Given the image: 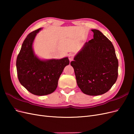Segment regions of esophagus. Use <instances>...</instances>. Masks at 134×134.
Returning <instances> with one entry per match:
<instances>
[{
	"instance_id": "esophagus-1",
	"label": "esophagus",
	"mask_w": 134,
	"mask_h": 134,
	"mask_svg": "<svg viewBox=\"0 0 134 134\" xmlns=\"http://www.w3.org/2000/svg\"><path fill=\"white\" fill-rule=\"evenodd\" d=\"M69 60H70V62H71V61L73 60L74 59V55L72 54H70L69 55Z\"/></svg>"
}]
</instances>
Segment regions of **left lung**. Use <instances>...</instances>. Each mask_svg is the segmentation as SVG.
I'll use <instances>...</instances> for the list:
<instances>
[{
  "label": "left lung",
  "mask_w": 134,
  "mask_h": 134,
  "mask_svg": "<svg viewBox=\"0 0 134 134\" xmlns=\"http://www.w3.org/2000/svg\"><path fill=\"white\" fill-rule=\"evenodd\" d=\"M93 38L72 61L78 87L84 94L98 96L108 92L118 76V59L113 44L102 32L92 30Z\"/></svg>",
  "instance_id": "left-lung-1"
}]
</instances>
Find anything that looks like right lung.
I'll return each mask as SVG.
<instances>
[{
  "instance_id": "1",
  "label": "right lung",
  "mask_w": 134,
  "mask_h": 134,
  "mask_svg": "<svg viewBox=\"0 0 134 134\" xmlns=\"http://www.w3.org/2000/svg\"><path fill=\"white\" fill-rule=\"evenodd\" d=\"M41 29L39 28L27 35L16 61L20 83L28 91L37 96L47 95L54 92L64 68L69 64L68 58L43 61L35 55L32 43Z\"/></svg>"
}]
</instances>
